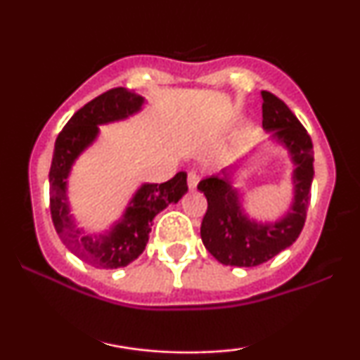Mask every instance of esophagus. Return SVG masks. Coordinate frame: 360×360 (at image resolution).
Here are the masks:
<instances>
[{"label":"esophagus","mask_w":360,"mask_h":360,"mask_svg":"<svg viewBox=\"0 0 360 360\" xmlns=\"http://www.w3.org/2000/svg\"><path fill=\"white\" fill-rule=\"evenodd\" d=\"M198 181H200V176H198L196 171H188V186L189 189H196Z\"/></svg>","instance_id":"34e87169"}]
</instances>
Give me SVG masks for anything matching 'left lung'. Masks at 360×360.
<instances>
[{
  "label": "left lung",
  "instance_id": "left-lung-1",
  "mask_svg": "<svg viewBox=\"0 0 360 360\" xmlns=\"http://www.w3.org/2000/svg\"><path fill=\"white\" fill-rule=\"evenodd\" d=\"M262 94V125L278 130L296 162V196L291 213L276 225H257L242 214L238 194L225 177L210 176L198 183L208 208L201 221V240L210 254L225 266L254 267L278 255L300 237L311 201L313 143L307 128L288 105L269 91Z\"/></svg>",
  "mask_w": 360,
  "mask_h": 360
}]
</instances>
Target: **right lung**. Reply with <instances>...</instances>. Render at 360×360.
I'll return each instance as SVG.
<instances>
[{
    "label": "right lung",
    "mask_w": 360,
    "mask_h": 360,
    "mask_svg": "<svg viewBox=\"0 0 360 360\" xmlns=\"http://www.w3.org/2000/svg\"><path fill=\"white\" fill-rule=\"evenodd\" d=\"M142 96L134 89L111 88L94 100L86 103L65 123L57 135L53 147L51 172V214L56 232L68 249L98 269L125 267L142 254L148 242L154 217L167 205L177 203L188 191L186 172L177 174L162 184H143L135 194L125 217L110 233L86 235L76 229L69 217L65 179L74 159L93 142L100 123L113 122L135 113L142 105Z\"/></svg>",
    "instance_id": "obj_1"
}]
</instances>
